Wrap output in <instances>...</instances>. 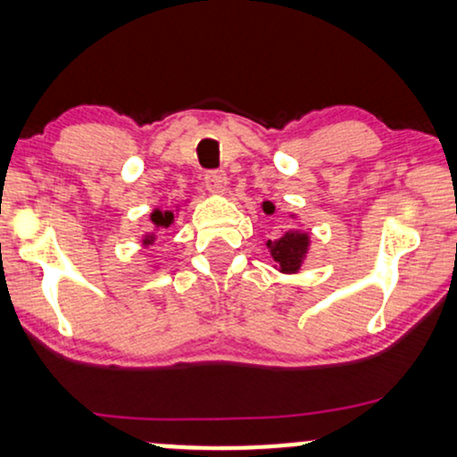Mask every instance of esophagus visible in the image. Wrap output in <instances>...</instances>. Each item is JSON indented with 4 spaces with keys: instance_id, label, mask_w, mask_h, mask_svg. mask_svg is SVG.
I'll return each mask as SVG.
<instances>
[{
    "instance_id": "34e87169",
    "label": "esophagus",
    "mask_w": 457,
    "mask_h": 457,
    "mask_svg": "<svg viewBox=\"0 0 457 457\" xmlns=\"http://www.w3.org/2000/svg\"><path fill=\"white\" fill-rule=\"evenodd\" d=\"M204 186L212 194H223L228 187V177L221 170H209L204 175Z\"/></svg>"
}]
</instances>
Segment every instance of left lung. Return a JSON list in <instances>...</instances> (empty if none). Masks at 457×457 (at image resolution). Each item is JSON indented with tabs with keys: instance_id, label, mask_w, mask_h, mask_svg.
I'll return each mask as SVG.
<instances>
[{
	"instance_id": "left-lung-1",
	"label": "left lung",
	"mask_w": 457,
	"mask_h": 457,
	"mask_svg": "<svg viewBox=\"0 0 457 457\" xmlns=\"http://www.w3.org/2000/svg\"><path fill=\"white\" fill-rule=\"evenodd\" d=\"M263 211L274 212V204L263 202ZM265 246H268L271 262L276 263L274 268H278L282 274H297L305 255H308L310 236L302 229H288L278 240L265 242Z\"/></svg>"
}]
</instances>
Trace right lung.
<instances>
[{"instance_id": "1", "label": "right lung", "mask_w": 457, "mask_h": 457, "mask_svg": "<svg viewBox=\"0 0 457 457\" xmlns=\"http://www.w3.org/2000/svg\"><path fill=\"white\" fill-rule=\"evenodd\" d=\"M172 221H175V215H172V211L155 209L152 212V223L155 225V228H170ZM154 240H155V236L152 232V234H147L145 238H143V245H154Z\"/></svg>"}]
</instances>
